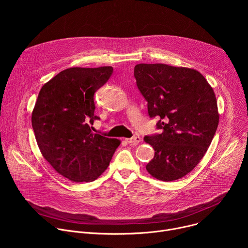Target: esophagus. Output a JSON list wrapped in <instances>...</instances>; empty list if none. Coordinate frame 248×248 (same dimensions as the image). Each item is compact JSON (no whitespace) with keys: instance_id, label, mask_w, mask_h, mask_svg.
Returning <instances> with one entry per match:
<instances>
[{"instance_id":"34e87169","label":"esophagus","mask_w":248,"mask_h":248,"mask_svg":"<svg viewBox=\"0 0 248 248\" xmlns=\"http://www.w3.org/2000/svg\"><path fill=\"white\" fill-rule=\"evenodd\" d=\"M140 140H141V138H140L138 135L133 136V137H131V138H125L126 142H127L128 144H131V145H136V144H138V143L140 142Z\"/></svg>"}]
</instances>
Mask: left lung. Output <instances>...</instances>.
I'll use <instances>...</instances> for the list:
<instances>
[{
	"label": "left lung",
	"instance_id": "obj_1",
	"mask_svg": "<svg viewBox=\"0 0 248 248\" xmlns=\"http://www.w3.org/2000/svg\"><path fill=\"white\" fill-rule=\"evenodd\" d=\"M136 84L161 133L145 136L154 151L146 170L163 182L180 180L204 157L219 124L213 88L196 69L165 63H138Z\"/></svg>",
	"mask_w": 248,
	"mask_h": 248
}]
</instances>
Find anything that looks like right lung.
<instances>
[{"mask_svg":"<svg viewBox=\"0 0 248 248\" xmlns=\"http://www.w3.org/2000/svg\"><path fill=\"white\" fill-rule=\"evenodd\" d=\"M112 66L69 67L38 95L31 123L43 157L63 178L90 183L107 170L121 141L92 132L94 94L108 81Z\"/></svg>","mask_w":248,"mask_h":248,"instance_id":"obj_1","label":"right lung"}]
</instances>
